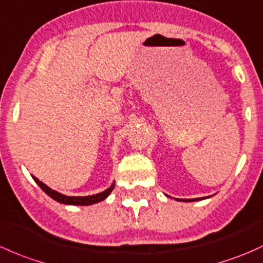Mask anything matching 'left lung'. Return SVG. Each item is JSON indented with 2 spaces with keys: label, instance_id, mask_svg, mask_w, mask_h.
Returning <instances> with one entry per match:
<instances>
[{
  "label": "left lung",
  "instance_id": "obj_1",
  "mask_svg": "<svg viewBox=\"0 0 263 263\" xmlns=\"http://www.w3.org/2000/svg\"><path fill=\"white\" fill-rule=\"evenodd\" d=\"M200 199H203V198H197V199H182V200H180V199H176V200H180V201H195V200H200Z\"/></svg>",
  "mask_w": 263,
  "mask_h": 263
}]
</instances>
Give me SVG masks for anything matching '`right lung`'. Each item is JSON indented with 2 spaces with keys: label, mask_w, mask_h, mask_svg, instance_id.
I'll return each instance as SVG.
<instances>
[{
  "label": "right lung",
  "mask_w": 263,
  "mask_h": 263,
  "mask_svg": "<svg viewBox=\"0 0 263 263\" xmlns=\"http://www.w3.org/2000/svg\"><path fill=\"white\" fill-rule=\"evenodd\" d=\"M32 179L36 181V184L44 190V192L46 193V194L49 195V197L54 199V200L59 201V203L66 204V205H92V204L99 203V201L104 200V199L108 197V195L110 194V192L113 190V187H115V182H113L108 189H106L104 192H102V193H98V194L88 195V197H68V195L60 194V193L50 189L48 185L44 184L43 181H40L37 178H35V176H32Z\"/></svg>",
  "instance_id": "add662e5"
}]
</instances>
